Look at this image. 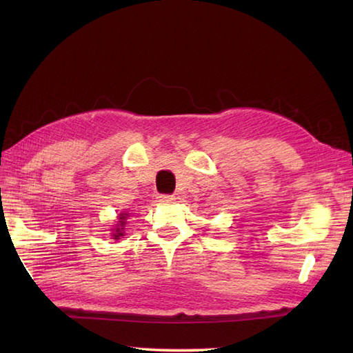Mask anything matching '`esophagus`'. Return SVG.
Returning <instances> with one entry per match:
<instances>
[{
	"mask_svg": "<svg viewBox=\"0 0 353 353\" xmlns=\"http://www.w3.org/2000/svg\"><path fill=\"white\" fill-rule=\"evenodd\" d=\"M157 199H158V203H160V204H170V203H174V201H175V198L172 195H158Z\"/></svg>",
	"mask_w": 353,
	"mask_h": 353,
	"instance_id": "obj_1",
	"label": "esophagus"
}]
</instances>
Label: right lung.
Returning <instances> with one entry per match:
<instances>
[{"label":"right lung","mask_w":353,"mask_h":353,"mask_svg":"<svg viewBox=\"0 0 353 353\" xmlns=\"http://www.w3.org/2000/svg\"><path fill=\"white\" fill-rule=\"evenodd\" d=\"M129 219V213H120L117 216V221L114 222V225L111 228V237L112 239H120L121 236H125V227H126V222Z\"/></svg>","instance_id":"add662e5"}]
</instances>
